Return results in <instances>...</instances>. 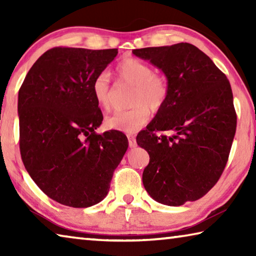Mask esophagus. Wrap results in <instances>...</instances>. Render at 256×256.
<instances>
[{"mask_svg":"<svg viewBox=\"0 0 256 256\" xmlns=\"http://www.w3.org/2000/svg\"><path fill=\"white\" fill-rule=\"evenodd\" d=\"M128 138L130 148H136V136H131V134H128Z\"/></svg>","mask_w":256,"mask_h":256,"instance_id":"34e87169","label":"esophagus"}]
</instances>
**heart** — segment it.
<instances>
[{
  "label": "heart",
  "instance_id": "b5f03b06",
  "mask_svg": "<svg viewBox=\"0 0 256 256\" xmlns=\"http://www.w3.org/2000/svg\"><path fill=\"white\" fill-rule=\"evenodd\" d=\"M115 72L120 80L134 86L131 96L132 108L118 110L108 116L106 128L116 131L133 133L149 120L150 110L158 112L166 102L170 94V84L166 78L154 73L152 68L144 60L128 58L118 62ZM92 92L97 105L102 110L110 108V80L106 72L94 76Z\"/></svg>",
  "mask_w": 256,
  "mask_h": 256
}]
</instances>
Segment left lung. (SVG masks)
<instances>
[{
	"instance_id": "left-lung-1",
	"label": "left lung",
	"mask_w": 256,
	"mask_h": 256,
	"mask_svg": "<svg viewBox=\"0 0 256 256\" xmlns=\"http://www.w3.org/2000/svg\"><path fill=\"white\" fill-rule=\"evenodd\" d=\"M132 53L160 68L170 84L164 105L136 136L150 156L142 174L144 188L162 204L196 201L218 182L230 152L237 124L230 84L188 42ZM158 130L174 134L157 136Z\"/></svg>"
}]
</instances>
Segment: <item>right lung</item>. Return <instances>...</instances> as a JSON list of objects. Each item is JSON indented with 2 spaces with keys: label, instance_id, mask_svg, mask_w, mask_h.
Here are the masks:
<instances>
[{
  "label": "right lung",
  "instance_id": "1",
  "mask_svg": "<svg viewBox=\"0 0 256 256\" xmlns=\"http://www.w3.org/2000/svg\"><path fill=\"white\" fill-rule=\"evenodd\" d=\"M118 53L54 47L19 90L21 158L38 188L60 204L88 208L104 200L128 150L122 132H94L104 118L92 84Z\"/></svg>",
  "mask_w": 256,
  "mask_h": 256
}]
</instances>
